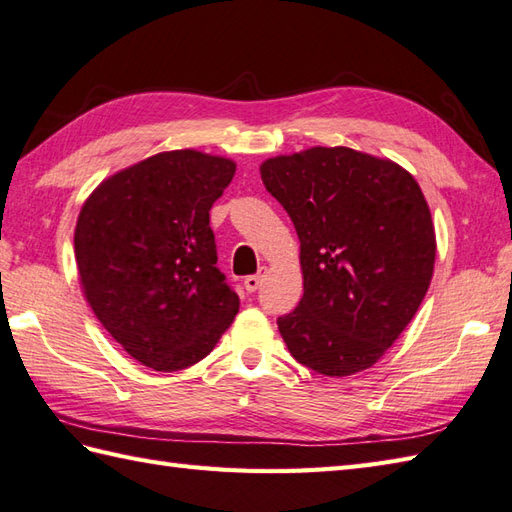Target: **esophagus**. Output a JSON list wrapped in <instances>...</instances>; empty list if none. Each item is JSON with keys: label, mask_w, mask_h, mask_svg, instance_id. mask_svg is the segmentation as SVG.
<instances>
[{"label": "esophagus", "mask_w": 512, "mask_h": 512, "mask_svg": "<svg viewBox=\"0 0 512 512\" xmlns=\"http://www.w3.org/2000/svg\"><path fill=\"white\" fill-rule=\"evenodd\" d=\"M266 275H268V268H266V266H261L257 275L246 277V279H244V288H246V292H257V290H259V285H261V281H264V277H266Z\"/></svg>", "instance_id": "1"}]
</instances>
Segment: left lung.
<instances>
[{"instance_id": "left-lung-1", "label": "left lung", "mask_w": 512, "mask_h": 512, "mask_svg": "<svg viewBox=\"0 0 512 512\" xmlns=\"http://www.w3.org/2000/svg\"><path fill=\"white\" fill-rule=\"evenodd\" d=\"M294 222L303 299L277 320L296 362L327 377L371 368L430 288L436 233L414 176L390 159L314 146L259 165Z\"/></svg>"}]
</instances>
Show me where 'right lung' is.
I'll list each match as a JSON object with an SVG mask.
<instances>
[{
  "instance_id": "1",
  "label": "right lung",
  "mask_w": 512,
  "mask_h": 512,
  "mask_svg": "<svg viewBox=\"0 0 512 512\" xmlns=\"http://www.w3.org/2000/svg\"><path fill=\"white\" fill-rule=\"evenodd\" d=\"M233 174L227 157L159 152L104 178L80 209L82 294L130 358L152 371L200 362L240 310L209 227Z\"/></svg>"
}]
</instances>
